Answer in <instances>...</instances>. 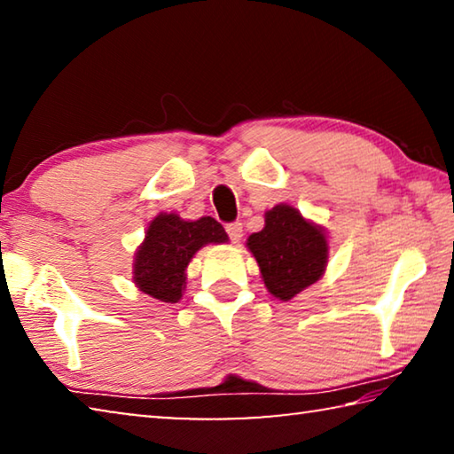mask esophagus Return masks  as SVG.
<instances>
[{"instance_id":"34e87169","label":"esophagus","mask_w":454,"mask_h":454,"mask_svg":"<svg viewBox=\"0 0 454 454\" xmlns=\"http://www.w3.org/2000/svg\"><path fill=\"white\" fill-rule=\"evenodd\" d=\"M226 232H228L230 240H232V242L242 240V224H240V222H230V224H226Z\"/></svg>"}]
</instances>
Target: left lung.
<instances>
[{
	"instance_id": "left-lung-1",
	"label": "left lung",
	"mask_w": 454,
	"mask_h": 454,
	"mask_svg": "<svg viewBox=\"0 0 454 454\" xmlns=\"http://www.w3.org/2000/svg\"><path fill=\"white\" fill-rule=\"evenodd\" d=\"M270 294L290 301L325 272L328 244L318 226L286 204L266 212V226L248 238Z\"/></svg>"
}]
</instances>
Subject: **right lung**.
Wrapping results in <instances>:
<instances>
[{
	"label": "right lung",
	"mask_w": 454,
	"mask_h": 454,
	"mask_svg": "<svg viewBox=\"0 0 454 454\" xmlns=\"http://www.w3.org/2000/svg\"><path fill=\"white\" fill-rule=\"evenodd\" d=\"M226 240L224 228L210 216L186 222L176 214H160L152 220L144 244L136 252L134 282L156 301L178 302L192 256L204 244Z\"/></svg>",
	"instance_id": "right-lung-1"
}]
</instances>
